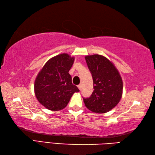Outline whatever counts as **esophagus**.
Wrapping results in <instances>:
<instances>
[{"mask_svg":"<svg viewBox=\"0 0 155 155\" xmlns=\"http://www.w3.org/2000/svg\"><path fill=\"white\" fill-rule=\"evenodd\" d=\"M78 88H79V90H80V91H81V89H82V84H78Z\"/></svg>","mask_w":155,"mask_h":155,"instance_id":"34e87169","label":"esophagus"}]
</instances>
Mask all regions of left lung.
I'll return each instance as SVG.
<instances>
[{"label": "left lung", "mask_w": 155, "mask_h": 155, "mask_svg": "<svg viewBox=\"0 0 155 155\" xmlns=\"http://www.w3.org/2000/svg\"><path fill=\"white\" fill-rule=\"evenodd\" d=\"M93 80L94 91L90 97L83 98L88 109L97 113L110 110L119 103L123 94V81L114 64L99 54L85 57Z\"/></svg>", "instance_id": "1"}]
</instances>
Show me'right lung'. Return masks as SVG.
<instances>
[{
  "label": "right lung",
  "mask_w": 155,
  "mask_h": 155,
  "mask_svg": "<svg viewBox=\"0 0 155 155\" xmlns=\"http://www.w3.org/2000/svg\"><path fill=\"white\" fill-rule=\"evenodd\" d=\"M74 58L58 54L48 60L37 75L35 93L42 105L48 110H60L67 107L71 97L79 89L72 84L68 73Z\"/></svg>",
  "instance_id": "right-lung-1"
}]
</instances>
